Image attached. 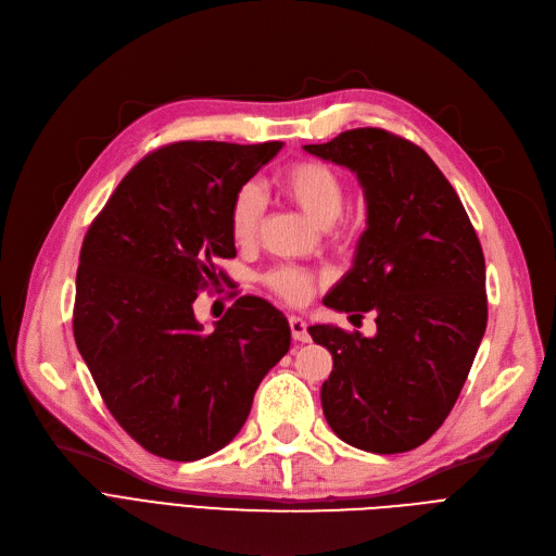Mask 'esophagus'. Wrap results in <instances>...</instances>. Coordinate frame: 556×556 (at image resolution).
<instances>
[{
	"label": "esophagus",
	"mask_w": 556,
	"mask_h": 556,
	"mask_svg": "<svg viewBox=\"0 0 556 556\" xmlns=\"http://www.w3.org/2000/svg\"><path fill=\"white\" fill-rule=\"evenodd\" d=\"M288 327H290V333H293V340L308 342V329H306V323H304L302 317L290 315L288 317Z\"/></svg>",
	"instance_id": "esophagus-1"
}]
</instances>
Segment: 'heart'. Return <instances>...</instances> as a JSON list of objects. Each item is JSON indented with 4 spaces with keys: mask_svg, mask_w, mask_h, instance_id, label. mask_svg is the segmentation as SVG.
Masks as SVG:
<instances>
[{
    "mask_svg": "<svg viewBox=\"0 0 556 556\" xmlns=\"http://www.w3.org/2000/svg\"><path fill=\"white\" fill-rule=\"evenodd\" d=\"M281 193L300 207L315 225H333L344 210V182L329 164L319 160H300L279 175ZM263 216V193L256 182H245L229 202V231L239 245L254 241ZM266 283L275 293L290 302L302 304L313 293V277L300 268H277L266 275Z\"/></svg>",
    "mask_w": 556,
    "mask_h": 556,
    "instance_id": "heart-1",
    "label": "heart"
}]
</instances>
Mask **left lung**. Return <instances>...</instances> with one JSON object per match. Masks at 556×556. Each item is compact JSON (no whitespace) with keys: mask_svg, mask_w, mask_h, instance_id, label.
Listing matches in <instances>:
<instances>
[{"mask_svg":"<svg viewBox=\"0 0 556 556\" xmlns=\"http://www.w3.org/2000/svg\"><path fill=\"white\" fill-rule=\"evenodd\" d=\"M304 151L354 170L367 200L354 268L325 304L352 317L374 311L376 336L308 327L333 356L319 392L325 417L354 448L413 451L453 410L482 342V245L459 195L413 141L356 128Z\"/></svg>","mask_w":556,"mask_h":556,"instance_id":"1","label":"left lung"}]
</instances>
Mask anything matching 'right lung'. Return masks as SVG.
I'll return each mask as SVG.
<instances>
[{
  "label": "right lung",
  "mask_w": 556,
  "mask_h": 556,
  "mask_svg": "<svg viewBox=\"0 0 556 556\" xmlns=\"http://www.w3.org/2000/svg\"><path fill=\"white\" fill-rule=\"evenodd\" d=\"M281 141H175L137 162L87 229L74 338L112 417L149 453L202 459L243 428L288 352L281 311L243 295L202 331L198 290L237 256L229 202Z\"/></svg>",
  "instance_id": "right-lung-1"
}]
</instances>
